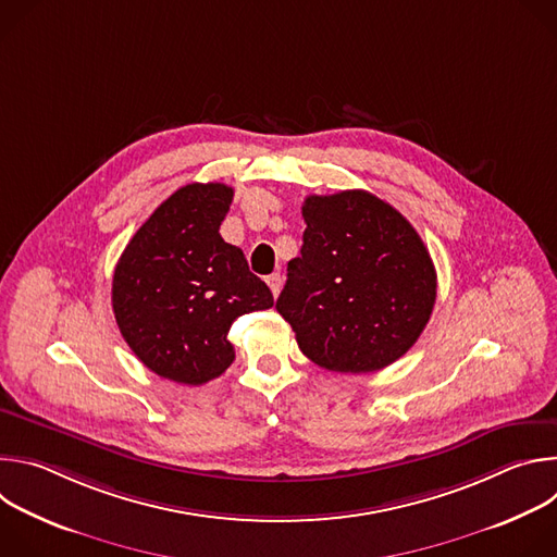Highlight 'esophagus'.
Instances as JSON below:
<instances>
[{
    "instance_id": "esophagus-1",
    "label": "esophagus",
    "mask_w": 557,
    "mask_h": 557,
    "mask_svg": "<svg viewBox=\"0 0 557 557\" xmlns=\"http://www.w3.org/2000/svg\"><path fill=\"white\" fill-rule=\"evenodd\" d=\"M267 282H269V286H271V293L277 297L280 290H282V275H280V273H273V275L267 277Z\"/></svg>"
}]
</instances>
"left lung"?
<instances>
[{
    "instance_id": "8db88e82",
    "label": "left lung",
    "mask_w": 557,
    "mask_h": 557,
    "mask_svg": "<svg viewBox=\"0 0 557 557\" xmlns=\"http://www.w3.org/2000/svg\"><path fill=\"white\" fill-rule=\"evenodd\" d=\"M301 215L304 245L275 304L299 350L346 374L404 357L436 301V269L417 228L363 189L308 196Z\"/></svg>"
}]
</instances>
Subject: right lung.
Here are the masks:
<instances>
[{"label": "right lung", "instance_id": "add662e5", "mask_svg": "<svg viewBox=\"0 0 557 557\" xmlns=\"http://www.w3.org/2000/svg\"><path fill=\"white\" fill-rule=\"evenodd\" d=\"M233 189L191 183L134 233L112 280V308L132 352L158 376L202 385L235 359L226 339L240 314L273 306L243 249L222 240Z\"/></svg>", "mask_w": 557, "mask_h": 557}]
</instances>
